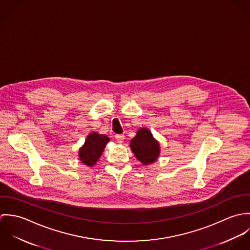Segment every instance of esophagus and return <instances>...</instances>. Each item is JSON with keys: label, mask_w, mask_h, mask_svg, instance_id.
<instances>
[{"label": "esophagus", "mask_w": 250, "mask_h": 250, "mask_svg": "<svg viewBox=\"0 0 250 250\" xmlns=\"http://www.w3.org/2000/svg\"><path fill=\"white\" fill-rule=\"evenodd\" d=\"M115 140L117 143H123L124 141V135H115Z\"/></svg>", "instance_id": "1"}]
</instances>
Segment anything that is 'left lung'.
Listing matches in <instances>:
<instances>
[{
    "label": "left lung",
    "instance_id": "1",
    "mask_svg": "<svg viewBox=\"0 0 250 250\" xmlns=\"http://www.w3.org/2000/svg\"><path fill=\"white\" fill-rule=\"evenodd\" d=\"M130 147L136 158L145 166L154 163L160 155V144L146 128L138 130L136 137L131 141Z\"/></svg>",
    "mask_w": 250,
    "mask_h": 250
}]
</instances>
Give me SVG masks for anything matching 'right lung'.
Segmentation results:
<instances>
[{"mask_svg": "<svg viewBox=\"0 0 250 250\" xmlns=\"http://www.w3.org/2000/svg\"><path fill=\"white\" fill-rule=\"evenodd\" d=\"M109 138L95 132L89 134L84 144L79 150V158L87 167H93L101 157Z\"/></svg>", "mask_w": 250, "mask_h": 250, "instance_id": "add662e5", "label": "right lung"}]
</instances>
